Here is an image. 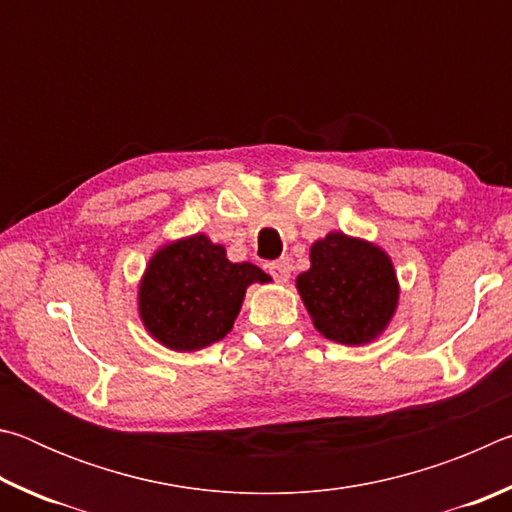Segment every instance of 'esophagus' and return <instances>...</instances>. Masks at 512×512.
<instances>
[{"label":"esophagus","mask_w":512,"mask_h":512,"mask_svg":"<svg viewBox=\"0 0 512 512\" xmlns=\"http://www.w3.org/2000/svg\"><path fill=\"white\" fill-rule=\"evenodd\" d=\"M268 273H271L277 282H287L291 277V262L289 257L275 259V262L268 264Z\"/></svg>","instance_id":"obj_1"}]
</instances>
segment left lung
I'll list each match as a JSON object with an SVG mask.
<instances>
[{
	"label": "left lung",
	"instance_id": "8db88e82",
	"mask_svg": "<svg viewBox=\"0 0 512 512\" xmlns=\"http://www.w3.org/2000/svg\"><path fill=\"white\" fill-rule=\"evenodd\" d=\"M298 291L318 332L345 345L375 339L400 293L391 259L341 232L311 246V268L298 275Z\"/></svg>",
	"mask_w": 512,
	"mask_h": 512
}]
</instances>
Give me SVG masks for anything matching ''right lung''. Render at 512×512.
Here are the masks:
<instances>
[{
  "mask_svg": "<svg viewBox=\"0 0 512 512\" xmlns=\"http://www.w3.org/2000/svg\"><path fill=\"white\" fill-rule=\"evenodd\" d=\"M264 280L257 266L232 264L223 246L194 235L151 259L140 287V314L167 348L201 350L230 332L246 287Z\"/></svg>",
  "mask_w": 512,
  "mask_h": 512,
  "instance_id": "obj_1",
  "label": "right lung"
}]
</instances>
